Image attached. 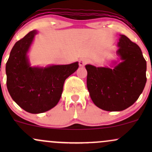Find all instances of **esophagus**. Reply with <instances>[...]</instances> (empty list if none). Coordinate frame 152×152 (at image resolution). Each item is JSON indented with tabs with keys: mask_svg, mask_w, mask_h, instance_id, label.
<instances>
[{
	"mask_svg": "<svg viewBox=\"0 0 152 152\" xmlns=\"http://www.w3.org/2000/svg\"><path fill=\"white\" fill-rule=\"evenodd\" d=\"M88 60L86 58H81L79 59V66H84L86 64H88Z\"/></svg>",
	"mask_w": 152,
	"mask_h": 152,
	"instance_id": "esophagus-1",
	"label": "esophagus"
}]
</instances>
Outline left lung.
<instances>
[{
    "label": "left lung",
    "instance_id": "8db88e82",
    "mask_svg": "<svg viewBox=\"0 0 152 152\" xmlns=\"http://www.w3.org/2000/svg\"><path fill=\"white\" fill-rule=\"evenodd\" d=\"M116 54L121 62L114 69L86 65L87 88L96 106L108 111H123L139 99L146 82V62L141 48L121 35Z\"/></svg>",
    "mask_w": 152,
    "mask_h": 152
}]
</instances>
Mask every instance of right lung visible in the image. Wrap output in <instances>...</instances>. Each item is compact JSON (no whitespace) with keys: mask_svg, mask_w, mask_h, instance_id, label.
I'll use <instances>...</instances> for the list:
<instances>
[{"mask_svg":"<svg viewBox=\"0 0 152 152\" xmlns=\"http://www.w3.org/2000/svg\"><path fill=\"white\" fill-rule=\"evenodd\" d=\"M36 30L17 41L6 63L7 88L18 105L31 114H40L56 106L63 92L65 80L78 69V63L31 67L27 53Z\"/></svg>","mask_w":152,"mask_h":152,"instance_id":"add662e5","label":"right lung"}]
</instances>
